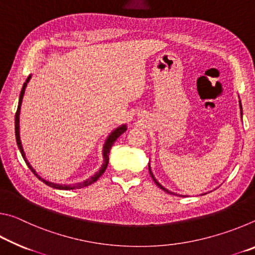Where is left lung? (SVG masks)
Instances as JSON below:
<instances>
[{
    "label": "left lung",
    "instance_id": "obj_1",
    "mask_svg": "<svg viewBox=\"0 0 255 255\" xmlns=\"http://www.w3.org/2000/svg\"><path fill=\"white\" fill-rule=\"evenodd\" d=\"M240 109H241V118H242V115H243V111H242V103H241V100H240ZM148 170H149V174H150V176H152V179H153V181L155 183H156V185L158 188H161L163 191H165V192H167V193H170V195H176V196H180V195H178V193H174V192H172V191H170V190H167L166 188H164L163 185L158 182V181L155 179V176H154V174H153V172H152V170H150V165L148 164ZM204 195H206V193H204Z\"/></svg>",
    "mask_w": 255,
    "mask_h": 255
}]
</instances>
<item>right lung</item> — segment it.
<instances>
[{
  "mask_svg": "<svg viewBox=\"0 0 255 255\" xmlns=\"http://www.w3.org/2000/svg\"><path fill=\"white\" fill-rule=\"evenodd\" d=\"M30 79H31V75L28 76V79L25 80V82L23 83L22 86V90H21L20 92V97H19V103H18V109H16L15 112V139H16V145H18V147L20 149V153L22 155V157L24 159V162L27 163V165L30 170H31L32 173L37 176L38 179L41 180L42 182L45 184L49 185L51 188H55V189H58V190H73V189H80V188H83V187H88V185L92 184L96 182V181L100 178V176L105 173V171L108 166V163H109V153H110V149L112 147V145L115 144V141L117 140V138L124 133L125 131L127 130V125L124 124L122 126L117 127L116 129H114L110 133L109 136L107 137V139L105 141V144H103V149H102V157H103V163L100 167V170H99L96 174L92 175L91 178L84 180L83 182H79V183H74V184H59V183H54V182H49V181H47L45 179H42L41 176L38 175V173L36 172V170L33 169V167L30 165L29 161L25 157V154H24V150L22 147V144H21V139H20V110H21V105H22V99L24 96V91H25V88H27V84L29 83Z\"/></svg>",
  "mask_w": 255,
  "mask_h": 255,
  "instance_id": "right-lung-1",
  "label": "right lung"
}]
</instances>
